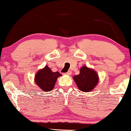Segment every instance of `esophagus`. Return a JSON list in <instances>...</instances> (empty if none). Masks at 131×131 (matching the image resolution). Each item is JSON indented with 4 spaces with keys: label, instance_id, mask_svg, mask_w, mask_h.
Returning <instances> with one entry per match:
<instances>
[{
    "label": "esophagus",
    "instance_id": "1",
    "mask_svg": "<svg viewBox=\"0 0 131 131\" xmlns=\"http://www.w3.org/2000/svg\"><path fill=\"white\" fill-rule=\"evenodd\" d=\"M64 74H65V75L70 76V75H71V71H68V72H67V73H64Z\"/></svg>",
    "mask_w": 131,
    "mask_h": 131
}]
</instances>
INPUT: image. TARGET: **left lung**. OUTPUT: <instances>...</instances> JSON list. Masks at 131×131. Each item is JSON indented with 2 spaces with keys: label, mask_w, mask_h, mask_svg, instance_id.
I'll return each mask as SVG.
<instances>
[{
  "label": "left lung",
  "mask_w": 131,
  "mask_h": 131,
  "mask_svg": "<svg viewBox=\"0 0 131 131\" xmlns=\"http://www.w3.org/2000/svg\"><path fill=\"white\" fill-rule=\"evenodd\" d=\"M78 88L83 92H91L99 82L97 73L93 69L83 66L80 70V74L73 77Z\"/></svg>",
  "instance_id": "left-lung-1"
}]
</instances>
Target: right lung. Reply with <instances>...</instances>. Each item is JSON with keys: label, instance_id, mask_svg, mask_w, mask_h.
<instances>
[{"label": "right lung", "instance_id": "1", "mask_svg": "<svg viewBox=\"0 0 131 131\" xmlns=\"http://www.w3.org/2000/svg\"><path fill=\"white\" fill-rule=\"evenodd\" d=\"M61 76L60 73L53 72L47 65L40 69L35 76V83L42 91L48 92L54 88L56 81L58 77Z\"/></svg>", "mask_w": 131, "mask_h": 131}]
</instances>
